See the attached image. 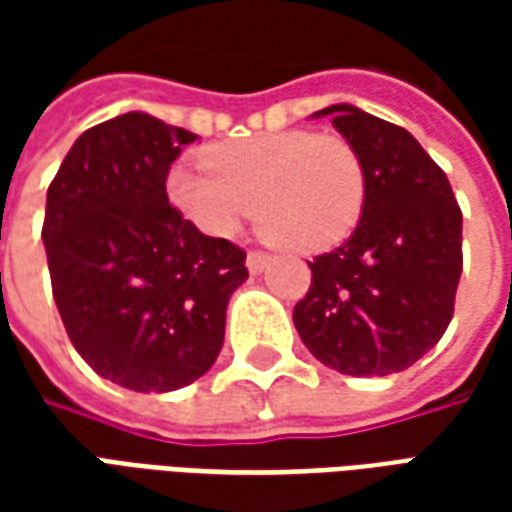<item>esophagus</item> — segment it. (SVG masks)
Here are the masks:
<instances>
[{"label":"esophagus","mask_w":512,"mask_h":512,"mask_svg":"<svg viewBox=\"0 0 512 512\" xmlns=\"http://www.w3.org/2000/svg\"><path fill=\"white\" fill-rule=\"evenodd\" d=\"M268 260H271V257H268L266 252H249V255H246V268H249V274H260V271L268 266Z\"/></svg>","instance_id":"obj_1"}]
</instances>
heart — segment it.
<instances>
[{"instance_id": "heart-1", "label": "heart", "mask_w": 512, "mask_h": 512, "mask_svg": "<svg viewBox=\"0 0 512 512\" xmlns=\"http://www.w3.org/2000/svg\"><path fill=\"white\" fill-rule=\"evenodd\" d=\"M202 161L169 169L167 197L211 238H233L257 208L268 238L315 255L343 244L365 211V164L337 134L293 128L246 136L213 145Z\"/></svg>"}]
</instances>
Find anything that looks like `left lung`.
<instances>
[{
    "mask_svg": "<svg viewBox=\"0 0 512 512\" xmlns=\"http://www.w3.org/2000/svg\"><path fill=\"white\" fill-rule=\"evenodd\" d=\"M359 150L367 197L343 246L310 263L293 323L310 354L343 376L411 367L447 332L461 279L463 216L450 180L406 128L334 104L312 117Z\"/></svg>",
    "mask_w": 512,
    "mask_h": 512,
    "instance_id": "obj_1",
    "label": "left lung"
}]
</instances>
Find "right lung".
I'll list each match as a JSON object with an SVG mask.
<instances>
[{
  "label": "right lung",
  "instance_id": "1",
  "mask_svg": "<svg viewBox=\"0 0 512 512\" xmlns=\"http://www.w3.org/2000/svg\"><path fill=\"white\" fill-rule=\"evenodd\" d=\"M197 134L145 112L84 131L46 194L51 290L98 376L172 392L205 376L224 343L246 252L169 205L167 172Z\"/></svg>",
  "mask_w": 512,
  "mask_h": 512
}]
</instances>
